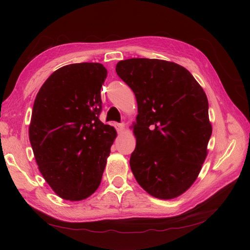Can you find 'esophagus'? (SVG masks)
<instances>
[{"instance_id": "obj_1", "label": "esophagus", "mask_w": 250, "mask_h": 250, "mask_svg": "<svg viewBox=\"0 0 250 250\" xmlns=\"http://www.w3.org/2000/svg\"><path fill=\"white\" fill-rule=\"evenodd\" d=\"M116 128H117L118 133H123L125 130V125L123 123H119L116 125Z\"/></svg>"}]
</instances>
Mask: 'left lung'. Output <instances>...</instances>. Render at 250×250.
I'll return each mask as SVG.
<instances>
[{"label": "left lung", "mask_w": 250, "mask_h": 250, "mask_svg": "<svg viewBox=\"0 0 250 250\" xmlns=\"http://www.w3.org/2000/svg\"><path fill=\"white\" fill-rule=\"evenodd\" d=\"M116 72L138 102L133 175L154 197L175 198L193 185L207 157L211 135L207 95L187 69L166 60L126 59Z\"/></svg>", "instance_id": "left-lung-1"}]
</instances>
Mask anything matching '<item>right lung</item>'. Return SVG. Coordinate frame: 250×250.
Returning <instances> with one entry per match:
<instances>
[{
	"label": "right lung",
	"mask_w": 250,
	"mask_h": 250,
	"mask_svg": "<svg viewBox=\"0 0 250 250\" xmlns=\"http://www.w3.org/2000/svg\"><path fill=\"white\" fill-rule=\"evenodd\" d=\"M101 63L67 64L53 73L37 93L29 139L39 169L59 197L78 201L100 186L117 137L103 124Z\"/></svg>",
	"instance_id": "1"
}]
</instances>
